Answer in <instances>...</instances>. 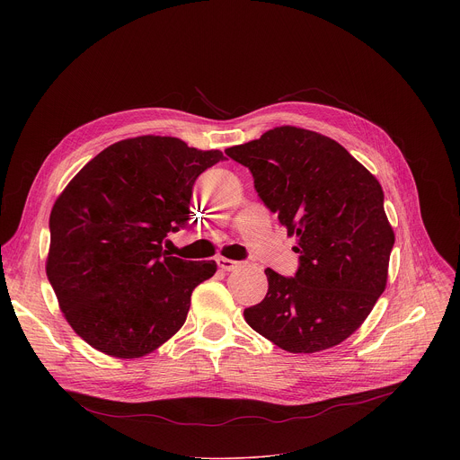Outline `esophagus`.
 I'll list each match as a JSON object with an SVG mask.
<instances>
[{
	"instance_id": "34e87169",
	"label": "esophagus",
	"mask_w": 460,
	"mask_h": 460,
	"mask_svg": "<svg viewBox=\"0 0 460 460\" xmlns=\"http://www.w3.org/2000/svg\"><path fill=\"white\" fill-rule=\"evenodd\" d=\"M217 264H218V268L224 270V271H233V270H236V268L240 266V261L229 260V258H224V256H218V258H217Z\"/></svg>"
}]
</instances>
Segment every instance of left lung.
<instances>
[{
	"mask_svg": "<svg viewBox=\"0 0 460 460\" xmlns=\"http://www.w3.org/2000/svg\"><path fill=\"white\" fill-rule=\"evenodd\" d=\"M226 155L251 171L260 200L300 252L295 277L266 270L268 295L243 311L245 322L289 353L344 342L387 282L395 233L378 180L335 140L291 125Z\"/></svg>",
	"mask_w": 460,
	"mask_h": 460,
	"instance_id": "obj_1",
	"label": "left lung"
}]
</instances>
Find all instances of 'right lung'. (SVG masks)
Returning a JSON list of instances; mask_svg holds the SVG:
<instances>
[{"instance_id":"add662e5","label":"right lung","mask_w":460,"mask_h":460,"mask_svg":"<svg viewBox=\"0 0 460 460\" xmlns=\"http://www.w3.org/2000/svg\"><path fill=\"white\" fill-rule=\"evenodd\" d=\"M220 151L171 137L116 142L94 156L50 211L47 277L73 330L94 349L140 358L183 325L194 288L217 261L164 249L194 217L192 185Z\"/></svg>"}]
</instances>
